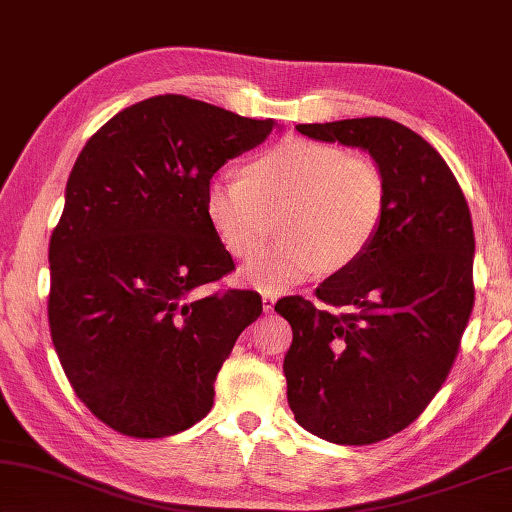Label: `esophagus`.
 <instances>
[{"label": "esophagus", "instance_id": "obj_1", "mask_svg": "<svg viewBox=\"0 0 512 512\" xmlns=\"http://www.w3.org/2000/svg\"><path fill=\"white\" fill-rule=\"evenodd\" d=\"M275 302H277V297H275V295H271V293H264V297H262V304H264V311H266V313H268V311H273Z\"/></svg>", "mask_w": 512, "mask_h": 512}]
</instances>
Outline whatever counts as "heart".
<instances>
[{
	"instance_id": "b5f03b06",
	"label": "heart",
	"mask_w": 512,
	"mask_h": 512,
	"mask_svg": "<svg viewBox=\"0 0 512 512\" xmlns=\"http://www.w3.org/2000/svg\"><path fill=\"white\" fill-rule=\"evenodd\" d=\"M203 203L212 230L239 259L266 244L277 217L282 239L241 268V282L273 295L320 268L358 262L383 228L387 181L367 156L291 138L255 156L244 179H210Z\"/></svg>"
}]
</instances>
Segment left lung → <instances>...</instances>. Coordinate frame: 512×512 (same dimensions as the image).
I'll return each mask as SVG.
<instances>
[{
  "instance_id": "obj_1",
  "label": "left lung",
  "mask_w": 512,
  "mask_h": 512,
  "mask_svg": "<svg viewBox=\"0 0 512 512\" xmlns=\"http://www.w3.org/2000/svg\"><path fill=\"white\" fill-rule=\"evenodd\" d=\"M295 129L374 156L387 210L367 253L315 288L327 306L302 295L275 304L293 329L284 358L288 405L320 439L378 443L425 412L457 360L475 306L470 208L443 156L396 120Z\"/></svg>"
}]
</instances>
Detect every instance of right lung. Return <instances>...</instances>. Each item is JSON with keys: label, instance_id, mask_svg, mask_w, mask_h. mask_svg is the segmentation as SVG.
Listing matches in <instances>:
<instances>
[{"label": "right lung", "instance_id": "add662e5", "mask_svg": "<svg viewBox=\"0 0 512 512\" xmlns=\"http://www.w3.org/2000/svg\"><path fill=\"white\" fill-rule=\"evenodd\" d=\"M273 127L165 94L82 147L49 241V329L73 392L111 430L161 439L212 410L215 378L262 297L194 293L235 271L206 185Z\"/></svg>", "mask_w": 512, "mask_h": 512}]
</instances>
